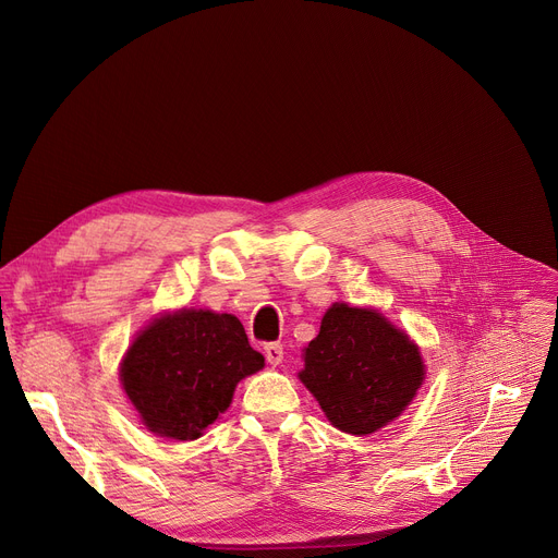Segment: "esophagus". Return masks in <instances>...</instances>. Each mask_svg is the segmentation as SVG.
Wrapping results in <instances>:
<instances>
[{
    "label": "esophagus",
    "mask_w": 558,
    "mask_h": 558,
    "mask_svg": "<svg viewBox=\"0 0 558 558\" xmlns=\"http://www.w3.org/2000/svg\"><path fill=\"white\" fill-rule=\"evenodd\" d=\"M265 352V361H268L270 365H279L283 361V344L281 342H268L263 348Z\"/></svg>",
    "instance_id": "1"
}]
</instances>
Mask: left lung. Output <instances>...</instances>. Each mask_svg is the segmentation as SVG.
I'll list each match as a JSON object with an SVG mask.
<instances>
[{
  "mask_svg": "<svg viewBox=\"0 0 558 558\" xmlns=\"http://www.w3.org/2000/svg\"><path fill=\"white\" fill-rule=\"evenodd\" d=\"M300 379L333 427L365 436L400 415L424 379L417 344L377 311L333 304L304 348Z\"/></svg>",
  "mask_w": 558,
  "mask_h": 558,
  "instance_id": "obj_1",
  "label": "left lung"
}]
</instances>
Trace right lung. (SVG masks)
I'll return each mask as SVG.
<instances>
[{"instance_id":"add662e5","label":"right lung","mask_w":558,"mask_h":558,"mask_svg":"<svg viewBox=\"0 0 558 558\" xmlns=\"http://www.w3.org/2000/svg\"><path fill=\"white\" fill-rule=\"evenodd\" d=\"M263 363L235 315L183 308L134 340L120 379L149 432L195 440L227 411L235 384Z\"/></svg>"}]
</instances>
